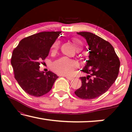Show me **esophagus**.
I'll return each instance as SVG.
<instances>
[{
    "mask_svg": "<svg viewBox=\"0 0 132 132\" xmlns=\"http://www.w3.org/2000/svg\"><path fill=\"white\" fill-rule=\"evenodd\" d=\"M66 78L68 80H73V77H66Z\"/></svg>",
    "mask_w": 132,
    "mask_h": 132,
    "instance_id": "esophagus-1",
    "label": "esophagus"
}]
</instances>
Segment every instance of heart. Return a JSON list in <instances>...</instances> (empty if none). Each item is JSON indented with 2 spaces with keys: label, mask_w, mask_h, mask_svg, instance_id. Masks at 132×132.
I'll list each match as a JSON object with an SVG mask.
<instances>
[{
  "label": "heart",
  "mask_w": 132,
  "mask_h": 132,
  "mask_svg": "<svg viewBox=\"0 0 132 132\" xmlns=\"http://www.w3.org/2000/svg\"><path fill=\"white\" fill-rule=\"evenodd\" d=\"M77 50H80L82 48V43L78 39H73ZM59 47V41H55L52 46V52H55ZM76 63L67 57H61L55 61L52 65V70L58 75L69 76L74 73L76 68Z\"/></svg>",
  "instance_id": "heart-1"
}]
</instances>
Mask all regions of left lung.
Listing matches in <instances>:
<instances>
[{
	"instance_id": "8db88e82",
	"label": "left lung",
	"mask_w": 132,
	"mask_h": 132,
	"mask_svg": "<svg viewBox=\"0 0 132 132\" xmlns=\"http://www.w3.org/2000/svg\"><path fill=\"white\" fill-rule=\"evenodd\" d=\"M86 39L89 46V59L82 71L86 76L80 77L82 86L75 92L77 97L91 100L105 93L118 77L120 61L113 46L102 38L88 32H77Z\"/></svg>"
}]
</instances>
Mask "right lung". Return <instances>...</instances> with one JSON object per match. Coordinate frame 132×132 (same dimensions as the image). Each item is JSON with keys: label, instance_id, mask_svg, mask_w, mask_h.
<instances>
[{"label": "right lung", "instance_id": "1", "mask_svg": "<svg viewBox=\"0 0 132 132\" xmlns=\"http://www.w3.org/2000/svg\"><path fill=\"white\" fill-rule=\"evenodd\" d=\"M61 32H42L24 38L12 52L14 77L21 88L32 96L41 97L51 90L57 76L39 71L40 61L47 56Z\"/></svg>", "mask_w": 132, "mask_h": 132}]
</instances>
